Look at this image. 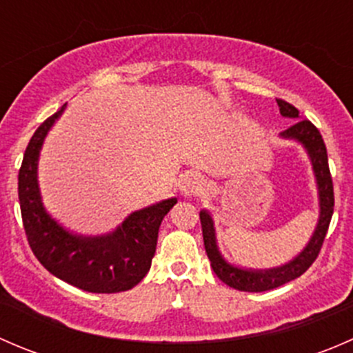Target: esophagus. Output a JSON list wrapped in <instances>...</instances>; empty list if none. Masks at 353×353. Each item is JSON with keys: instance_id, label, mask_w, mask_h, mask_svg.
Wrapping results in <instances>:
<instances>
[{"instance_id": "1", "label": "esophagus", "mask_w": 353, "mask_h": 353, "mask_svg": "<svg viewBox=\"0 0 353 353\" xmlns=\"http://www.w3.org/2000/svg\"><path fill=\"white\" fill-rule=\"evenodd\" d=\"M205 179H203L201 174L191 172L184 177L183 184H181V193L184 196H193V194H199L203 190H205Z\"/></svg>"}]
</instances>
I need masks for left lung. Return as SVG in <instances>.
Segmentation results:
<instances>
[{
    "label": "left lung",
    "mask_w": 353,
    "mask_h": 353,
    "mask_svg": "<svg viewBox=\"0 0 353 353\" xmlns=\"http://www.w3.org/2000/svg\"><path fill=\"white\" fill-rule=\"evenodd\" d=\"M276 104H279L280 114L283 117L295 119V123L288 130L280 133V138L301 143L309 160H311L312 172H314L316 177V186H318L319 216L311 239H309L305 248L295 258H292L285 265L275 266V268L252 270L232 265V263H229L223 258L219 249V244H216V234L212 215H210L208 210H201L199 212V220H201L203 229V243H205L206 254H208L210 263H212L213 272L223 283L243 292L272 290V288L283 285V283L292 282L297 276H301L314 263V259L318 258L323 241H325L326 232H328L331 215H333V181H331L328 154H326V147L321 133H319L318 128L311 121L301 119L299 110L292 104H288L285 101H276Z\"/></svg>",
    "instance_id": "8db88e82"
}]
</instances>
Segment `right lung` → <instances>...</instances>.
<instances>
[{"label": "right lung", "mask_w": 353, "mask_h": 353, "mask_svg": "<svg viewBox=\"0 0 353 353\" xmlns=\"http://www.w3.org/2000/svg\"><path fill=\"white\" fill-rule=\"evenodd\" d=\"M65 108L66 104L37 128L20 167L19 199L28 244L41 265L70 285L94 294L130 290L150 270L159 227L177 198L130 213L112 232L102 236H81L65 229L46 210L37 179L42 145Z\"/></svg>", "instance_id": "obj_1"}]
</instances>
